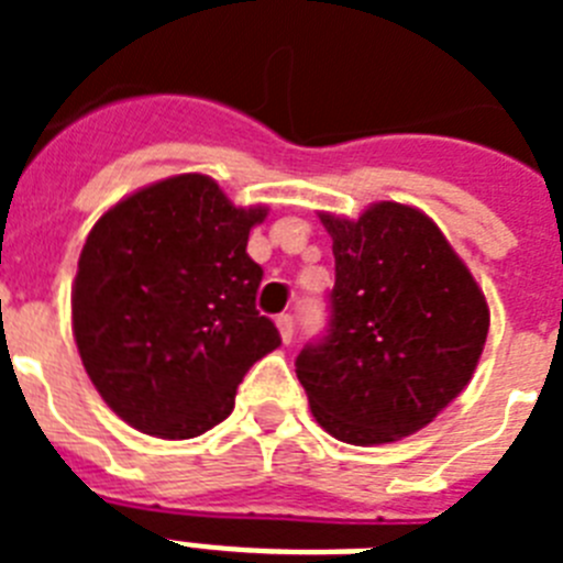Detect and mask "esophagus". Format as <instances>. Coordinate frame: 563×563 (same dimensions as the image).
<instances>
[{"instance_id":"1","label":"esophagus","mask_w":563,"mask_h":563,"mask_svg":"<svg viewBox=\"0 0 563 563\" xmlns=\"http://www.w3.org/2000/svg\"><path fill=\"white\" fill-rule=\"evenodd\" d=\"M276 327H278V335H282V341L290 343L292 341V327H296V321H292L290 312H282V316H276Z\"/></svg>"}]
</instances>
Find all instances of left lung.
I'll use <instances>...</instances> for the list:
<instances>
[{"instance_id":"obj_1","label":"left lung","mask_w":563,"mask_h":563,"mask_svg":"<svg viewBox=\"0 0 563 563\" xmlns=\"http://www.w3.org/2000/svg\"><path fill=\"white\" fill-rule=\"evenodd\" d=\"M318 217L335 287L330 332L296 357L312 417L350 445L415 434L474 377L490 327L485 292L420 208L383 200L357 220Z\"/></svg>"}]
</instances>
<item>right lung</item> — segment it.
Masks as SVG:
<instances>
[{"mask_svg":"<svg viewBox=\"0 0 563 563\" xmlns=\"http://www.w3.org/2000/svg\"><path fill=\"white\" fill-rule=\"evenodd\" d=\"M267 206L236 208L206 174H174L114 202L84 242L73 335L114 415L161 440L206 434L282 343L258 316L247 256Z\"/></svg>","mask_w":563,"mask_h":563,"instance_id":"right-lung-1","label":"right lung"}]
</instances>
